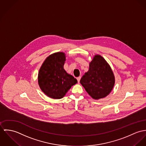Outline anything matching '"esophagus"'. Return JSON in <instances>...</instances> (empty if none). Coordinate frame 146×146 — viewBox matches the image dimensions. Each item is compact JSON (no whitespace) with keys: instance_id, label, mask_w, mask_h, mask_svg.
I'll list each match as a JSON object with an SVG mask.
<instances>
[{"instance_id":"esophagus-1","label":"esophagus","mask_w":146,"mask_h":146,"mask_svg":"<svg viewBox=\"0 0 146 146\" xmlns=\"http://www.w3.org/2000/svg\"><path fill=\"white\" fill-rule=\"evenodd\" d=\"M81 77H77V81H78V83H80V80H81Z\"/></svg>"}]
</instances>
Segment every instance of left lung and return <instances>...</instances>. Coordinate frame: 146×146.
<instances>
[{
    "label": "left lung",
    "mask_w": 146,
    "mask_h": 146,
    "mask_svg": "<svg viewBox=\"0 0 146 146\" xmlns=\"http://www.w3.org/2000/svg\"><path fill=\"white\" fill-rule=\"evenodd\" d=\"M80 83L91 97L98 100L107 96L111 92L115 84V77L105 59L100 55H96Z\"/></svg>",
    "instance_id": "8db88e82"
}]
</instances>
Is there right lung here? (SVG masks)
Wrapping results in <instances>:
<instances>
[{
  "instance_id": "add662e5",
  "label": "right lung",
  "mask_w": 146,
  "mask_h": 146,
  "mask_svg": "<svg viewBox=\"0 0 146 146\" xmlns=\"http://www.w3.org/2000/svg\"><path fill=\"white\" fill-rule=\"evenodd\" d=\"M65 54L54 53L45 60L38 74V83L42 91L54 99L64 97L77 80L68 74L64 69Z\"/></svg>"
}]
</instances>
